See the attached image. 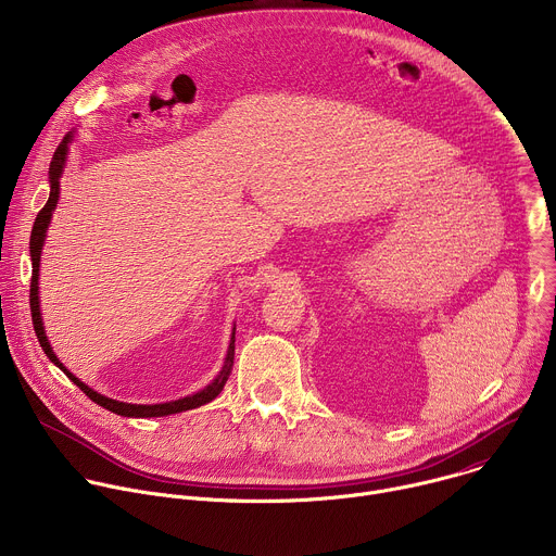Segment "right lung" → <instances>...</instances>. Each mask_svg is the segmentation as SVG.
<instances>
[{
	"instance_id": "1",
	"label": "right lung",
	"mask_w": 556,
	"mask_h": 556,
	"mask_svg": "<svg viewBox=\"0 0 556 556\" xmlns=\"http://www.w3.org/2000/svg\"><path fill=\"white\" fill-rule=\"evenodd\" d=\"M74 134H65L63 142L56 147L54 155H52V163H50V198L46 202V206L39 211L37 219H35V226H33V232H30V262H33V281H30V312H33V326H35V334L39 339V345L41 350L46 352V356L78 387L81 389L88 399L92 403H97L99 407L116 414V416H123V418H163V416H172V414H180V412H189V409H198L211 401H215L219 391L224 389L228 376H230V369H232V358H235V328L230 332V343H228V350H226V358H224V365L222 369L217 371V376L200 391L191 393V395H185V399H178V401H172V403H157V405H134V403H121V401H114V399H108V395L94 391L92 387H88L84 380H78L70 369H65V365L56 358L48 337H46V328H43V319H41V305H39V262H41V251H43V244H46V235H48V226H50V219H52V213L56 208V202H59V193H61V176H63V169H65V163H67V151H70V142H72Z\"/></svg>"
}]
</instances>
